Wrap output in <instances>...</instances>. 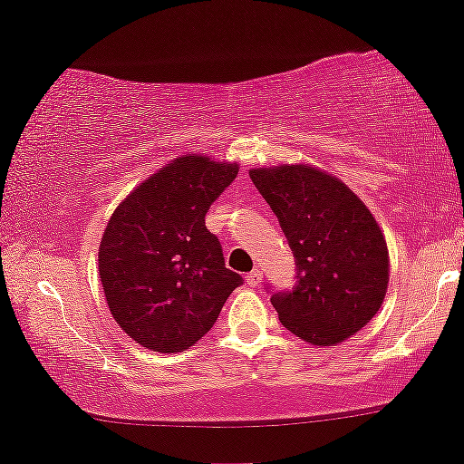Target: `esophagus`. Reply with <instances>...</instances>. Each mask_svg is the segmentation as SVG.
Instances as JSON below:
<instances>
[{
  "label": "esophagus",
  "instance_id": "34e87169",
  "mask_svg": "<svg viewBox=\"0 0 464 464\" xmlns=\"http://www.w3.org/2000/svg\"><path fill=\"white\" fill-rule=\"evenodd\" d=\"M245 281H246V285H249V287H257V285H262V281H264V272L259 268L251 270L249 275L245 276Z\"/></svg>",
  "mask_w": 464,
  "mask_h": 464
}]
</instances>
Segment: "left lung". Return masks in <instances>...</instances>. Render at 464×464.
Segmentation results:
<instances>
[{
    "label": "left lung",
    "instance_id": "left-lung-1",
    "mask_svg": "<svg viewBox=\"0 0 464 464\" xmlns=\"http://www.w3.org/2000/svg\"><path fill=\"white\" fill-rule=\"evenodd\" d=\"M249 175L297 266V287L270 297L278 319L313 346L353 338L378 314L389 289L382 227L344 181L314 164L257 167Z\"/></svg>",
    "mask_w": 464,
    "mask_h": 464
}]
</instances>
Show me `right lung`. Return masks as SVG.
<instances>
[{"instance_id":"obj_1","label":"right lung","mask_w":464,"mask_h":464,"mask_svg":"<svg viewBox=\"0 0 464 464\" xmlns=\"http://www.w3.org/2000/svg\"><path fill=\"white\" fill-rule=\"evenodd\" d=\"M238 162L177 156L116 207L99 245V281L122 332L154 353L194 346L243 283L205 215Z\"/></svg>"}]
</instances>
